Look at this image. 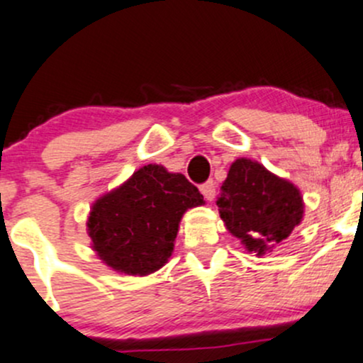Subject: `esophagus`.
I'll return each instance as SVG.
<instances>
[{"label": "esophagus", "mask_w": 363, "mask_h": 363, "mask_svg": "<svg viewBox=\"0 0 363 363\" xmlns=\"http://www.w3.org/2000/svg\"><path fill=\"white\" fill-rule=\"evenodd\" d=\"M200 191L203 193L205 200H207V201H212L213 198H216V184H213L212 181H207V182H205V184H201Z\"/></svg>", "instance_id": "esophagus-1"}]
</instances>
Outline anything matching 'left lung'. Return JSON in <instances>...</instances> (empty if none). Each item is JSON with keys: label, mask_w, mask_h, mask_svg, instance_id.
Segmentation results:
<instances>
[{"label": "left lung", "mask_w": 363, "mask_h": 363, "mask_svg": "<svg viewBox=\"0 0 363 363\" xmlns=\"http://www.w3.org/2000/svg\"><path fill=\"white\" fill-rule=\"evenodd\" d=\"M217 207L226 230L255 257L273 252L304 217L299 188L250 158L231 163Z\"/></svg>", "instance_id": "8db88e82"}]
</instances>
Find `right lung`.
<instances>
[{"label":"right lung","mask_w":363,"mask_h":363,"mask_svg":"<svg viewBox=\"0 0 363 363\" xmlns=\"http://www.w3.org/2000/svg\"><path fill=\"white\" fill-rule=\"evenodd\" d=\"M203 203V194L182 174L156 163L140 167L91 203V250L113 272L147 277L169 262L186 211Z\"/></svg>","instance_id":"obj_1"}]
</instances>
